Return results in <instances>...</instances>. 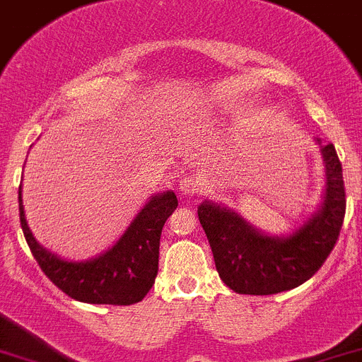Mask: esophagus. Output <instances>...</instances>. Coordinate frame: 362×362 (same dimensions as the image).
Returning <instances> with one entry per match:
<instances>
[{"label": "esophagus", "mask_w": 362, "mask_h": 362, "mask_svg": "<svg viewBox=\"0 0 362 362\" xmlns=\"http://www.w3.org/2000/svg\"><path fill=\"white\" fill-rule=\"evenodd\" d=\"M204 178L198 177V175H187V177L182 178L180 184H178V189H180V192L185 194V197H198V194L204 192Z\"/></svg>", "instance_id": "34e87169"}]
</instances>
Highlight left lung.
I'll return each mask as SVG.
<instances>
[{"label":"left lung","mask_w":362,"mask_h":362,"mask_svg":"<svg viewBox=\"0 0 362 362\" xmlns=\"http://www.w3.org/2000/svg\"><path fill=\"white\" fill-rule=\"evenodd\" d=\"M325 164V189L318 209L289 234L272 235L214 202L198 205L219 279L239 295H275L298 288L322 268L343 227L344 184L334 144L316 139Z\"/></svg>","instance_id":"obj_1"}]
</instances>
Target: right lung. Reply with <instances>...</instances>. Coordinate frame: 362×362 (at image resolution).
<instances>
[{
    "label": "right lung",
    "mask_w": 362,
    "mask_h": 362,
    "mask_svg": "<svg viewBox=\"0 0 362 362\" xmlns=\"http://www.w3.org/2000/svg\"><path fill=\"white\" fill-rule=\"evenodd\" d=\"M21 187L19 218L23 234L44 275L57 288L78 302L109 305H132L148 295L158 272L162 227L178 207L173 191L153 194L109 250L87 261H67L33 238L25 216Z\"/></svg>",
    "instance_id": "obj_1"
}]
</instances>
